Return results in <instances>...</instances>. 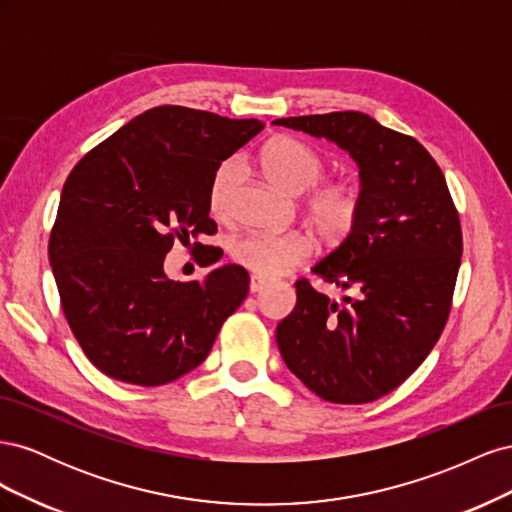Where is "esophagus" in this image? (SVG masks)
I'll use <instances>...</instances> for the list:
<instances>
[{
	"label": "esophagus",
	"instance_id": "34e87169",
	"mask_svg": "<svg viewBox=\"0 0 512 512\" xmlns=\"http://www.w3.org/2000/svg\"><path fill=\"white\" fill-rule=\"evenodd\" d=\"M267 284H269V282L262 280V277H258V275H252V277H250V290H252V292H260L262 288H267Z\"/></svg>",
	"mask_w": 512,
	"mask_h": 512
}]
</instances>
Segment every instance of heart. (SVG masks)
Returning <instances> with one entry per match:
<instances>
[{
  "label": "heart",
  "mask_w": 512,
  "mask_h": 512,
  "mask_svg": "<svg viewBox=\"0 0 512 512\" xmlns=\"http://www.w3.org/2000/svg\"><path fill=\"white\" fill-rule=\"evenodd\" d=\"M267 179L288 194L303 195L305 222L327 243H342L361 220L365 196L356 179H327V158L294 136H275L260 153ZM239 181V162L224 160L209 183L211 213L224 218L230 209L232 192ZM314 252V243L303 232L265 235L247 232L230 241L228 254L243 269L258 277H280L299 267Z\"/></svg>",
  "instance_id": "b5f03b06"
}]
</instances>
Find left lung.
I'll use <instances>...</instances> for the list:
<instances>
[{"label": "left lung", "mask_w": 512, "mask_h": 512, "mask_svg": "<svg viewBox=\"0 0 512 512\" xmlns=\"http://www.w3.org/2000/svg\"><path fill=\"white\" fill-rule=\"evenodd\" d=\"M273 123L329 138L359 162L361 220L312 269L356 294L337 303L303 277L275 337L309 391L331 404H369L408 380L446 327L463 252L457 207L431 153L365 113Z\"/></svg>", "instance_id": "8db88e82"}]
</instances>
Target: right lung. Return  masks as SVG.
<instances>
[{"label": "right lung", "instance_id": "right-lung-1", "mask_svg": "<svg viewBox=\"0 0 512 512\" xmlns=\"http://www.w3.org/2000/svg\"><path fill=\"white\" fill-rule=\"evenodd\" d=\"M260 130L258 119L156 106L72 168L49 260L76 342L108 378L160 386L188 374L247 297L250 275L239 265L175 282L164 256L177 241L218 232L211 177Z\"/></svg>", "mask_w": 512, "mask_h": 512}]
</instances>
